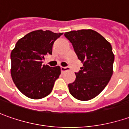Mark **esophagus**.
<instances>
[{
    "mask_svg": "<svg viewBox=\"0 0 129 129\" xmlns=\"http://www.w3.org/2000/svg\"><path fill=\"white\" fill-rule=\"evenodd\" d=\"M60 71H61V72L62 73H63L65 71H69V67H60Z\"/></svg>",
    "mask_w": 129,
    "mask_h": 129,
    "instance_id": "obj_1",
    "label": "esophagus"
}]
</instances>
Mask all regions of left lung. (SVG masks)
Here are the masks:
<instances>
[{"mask_svg":"<svg viewBox=\"0 0 129 129\" xmlns=\"http://www.w3.org/2000/svg\"><path fill=\"white\" fill-rule=\"evenodd\" d=\"M64 36L72 43L83 67L69 83V92L80 101H88L99 95L113 74L114 55L112 47L101 34L91 29L71 30Z\"/></svg>","mask_w":129,"mask_h":129,"instance_id":"1","label":"left lung"}]
</instances>
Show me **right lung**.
Masks as SVG:
<instances>
[{"label":"right lung","mask_w":129,"mask_h":129,"mask_svg":"<svg viewBox=\"0 0 129 129\" xmlns=\"http://www.w3.org/2000/svg\"><path fill=\"white\" fill-rule=\"evenodd\" d=\"M63 33L38 30L26 34L12 50V79L25 96L40 99L49 95L60 74V66L43 64L46 55L52 54L53 43Z\"/></svg>","instance_id":"add662e5"}]
</instances>
